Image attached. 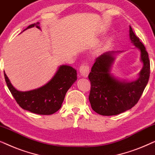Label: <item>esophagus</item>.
<instances>
[{
	"label": "esophagus",
	"instance_id": "esophagus-1",
	"mask_svg": "<svg viewBox=\"0 0 155 155\" xmlns=\"http://www.w3.org/2000/svg\"><path fill=\"white\" fill-rule=\"evenodd\" d=\"M90 73V68L86 63H83L81 66L80 67V73L82 76L87 78Z\"/></svg>",
	"mask_w": 155,
	"mask_h": 155
}]
</instances>
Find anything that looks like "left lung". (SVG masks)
<instances>
[{
  "label": "left lung",
  "instance_id": "obj_1",
  "mask_svg": "<svg viewBox=\"0 0 155 155\" xmlns=\"http://www.w3.org/2000/svg\"><path fill=\"white\" fill-rule=\"evenodd\" d=\"M129 36L131 43L140 51V60L143 63L136 80H120L111 74L114 54L118 51H108L99 56L89 74L91 82L89 100L92 109L100 115H117L130 109L139 101L149 80L150 63L147 51L130 26Z\"/></svg>",
  "mask_w": 155,
  "mask_h": 155
}]
</instances>
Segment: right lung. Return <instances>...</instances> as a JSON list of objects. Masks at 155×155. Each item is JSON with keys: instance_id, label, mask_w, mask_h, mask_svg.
Listing matches in <instances>:
<instances>
[{"instance_id": "1", "label": "right lung", "mask_w": 155, "mask_h": 155, "mask_svg": "<svg viewBox=\"0 0 155 155\" xmlns=\"http://www.w3.org/2000/svg\"><path fill=\"white\" fill-rule=\"evenodd\" d=\"M34 27L41 29L39 22H37L29 25L23 31ZM4 76L8 89L21 108L34 114L51 115L61 109L67 91L77 80V71L69 65H61L49 82L26 92L16 90L5 73Z\"/></svg>"}]
</instances>
